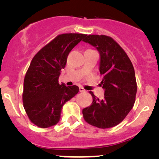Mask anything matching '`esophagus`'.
<instances>
[{"label": "esophagus", "mask_w": 159, "mask_h": 159, "mask_svg": "<svg viewBox=\"0 0 159 159\" xmlns=\"http://www.w3.org/2000/svg\"><path fill=\"white\" fill-rule=\"evenodd\" d=\"M80 92L81 93H83V92H85V90L82 88V87H80Z\"/></svg>", "instance_id": "34e87169"}]
</instances>
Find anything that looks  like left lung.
Masks as SVG:
<instances>
[{
	"instance_id": "8db88e82",
	"label": "left lung",
	"mask_w": 159,
	"mask_h": 159,
	"mask_svg": "<svg viewBox=\"0 0 159 159\" xmlns=\"http://www.w3.org/2000/svg\"><path fill=\"white\" fill-rule=\"evenodd\" d=\"M83 41L95 47L101 55V85L104 97H93L91 105L82 109L84 121L94 127L106 129L122 121L133 107L137 93L134 69L129 58L119 43L104 34H89Z\"/></svg>"
}]
</instances>
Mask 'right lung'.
<instances>
[{
	"instance_id": "1",
	"label": "right lung",
	"mask_w": 159,
	"mask_h": 159,
	"mask_svg": "<svg viewBox=\"0 0 159 159\" xmlns=\"http://www.w3.org/2000/svg\"><path fill=\"white\" fill-rule=\"evenodd\" d=\"M86 35L58 34L32 58L24 80L22 101L28 118L38 127L56 125L62 106L79 92L77 85L59 84L58 80L69 52Z\"/></svg>"
}]
</instances>
